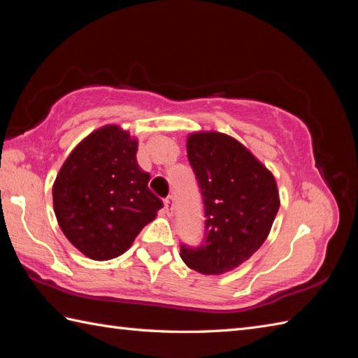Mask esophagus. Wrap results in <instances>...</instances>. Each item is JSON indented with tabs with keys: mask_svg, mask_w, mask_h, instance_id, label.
<instances>
[{
	"mask_svg": "<svg viewBox=\"0 0 358 358\" xmlns=\"http://www.w3.org/2000/svg\"><path fill=\"white\" fill-rule=\"evenodd\" d=\"M164 209H166V214H171L172 212V209H173V196L172 195H169L164 200Z\"/></svg>",
	"mask_w": 358,
	"mask_h": 358,
	"instance_id": "esophagus-1",
	"label": "esophagus"
}]
</instances>
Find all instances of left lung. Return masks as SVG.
Returning <instances> with one entry per match:
<instances>
[{"label": "left lung", "mask_w": 358, "mask_h": 358, "mask_svg": "<svg viewBox=\"0 0 358 358\" xmlns=\"http://www.w3.org/2000/svg\"><path fill=\"white\" fill-rule=\"evenodd\" d=\"M187 158L204 204L200 246L181 245L189 268L204 273L229 272L249 260L268 238L280 208L273 175L240 141L220 132H195Z\"/></svg>", "instance_id": "obj_1"}]
</instances>
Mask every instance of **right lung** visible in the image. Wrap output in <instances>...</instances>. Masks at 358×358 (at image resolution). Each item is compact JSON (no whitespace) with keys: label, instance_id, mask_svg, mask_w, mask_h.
<instances>
[{"label":"right lung","instance_id":"add662e5","mask_svg":"<svg viewBox=\"0 0 358 358\" xmlns=\"http://www.w3.org/2000/svg\"><path fill=\"white\" fill-rule=\"evenodd\" d=\"M138 141L115 124L86 136L53 183V210L63 234L96 262L115 258L157 217L163 201L136 163Z\"/></svg>","mask_w":358,"mask_h":358}]
</instances>
